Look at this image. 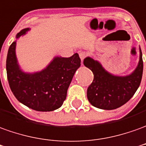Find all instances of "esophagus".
<instances>
[{
    "label": "esophagus",
    "mask_w": 146,
    "mask_h": 146,
    "mask_svg": "<svg viewBox=\"0 0 146 146\" xmlns=\"http://www.w3.org/2000/svg\"><path fill=\"white\" fill-rule=\"evenodd\" d=\"M79 55H80V59H81V61H83L84 59L85 58L88 56V54L84 51H80V53H79Z\"/></svg>",
    "instance_id": "34e87169"
}]
</instances>
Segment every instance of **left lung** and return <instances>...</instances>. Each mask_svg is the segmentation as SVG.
<instances>
[{"instance_id":"1","label":"left lung","mask_w":146,"mask_h":146,"mask_svg":"<svg viewBox=\"0 0 146 146\" xmlns=\"http://www.w3.org/2000/svg\"><path fill=\"white\" fill-rule=\"evenodd\" d=\"M84 65L90 69L93 81L87 90V97L92 106L104 110H114L125 104L132 98L139 87L143 72L142 54L136 70L125 76H114L103 68L101 64L88 57Z\"/></svg>"}]
</instances>
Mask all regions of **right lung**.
Listing matches in <instances>:
<instances>
[{"label": "right lung", "mask_w": 146, "mask_h": 146, "mask_svg": "<svg viewBox=\"0 0 146 146\" xmlns=\"http://www.w3.org/2000/svg\"><path fill=\"white\" fill-rule=\"evenodd\" d=\"M24 28L16 38L26 34ZM16 43L9 46L6 70L9 86L15 97L23 104L38 111H52L63 104L67 90L80 58L76 53L70 58L55 57L49 66L40 72L27 73L20 69L16 57Z\"/></svg>", "instance_id": "1"}]
</instances>
